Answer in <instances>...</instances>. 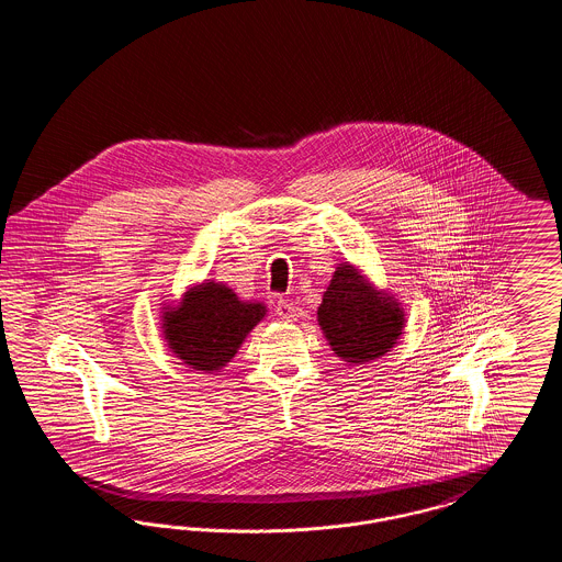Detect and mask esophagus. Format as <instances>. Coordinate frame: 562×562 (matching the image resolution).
Segmentation results:
<instances>
[{
    "mask_svg": "<svg viewBox=\"0 0 562 562\" xmlns=\"http://www.w3.org/2000/svg\"><path fill=\"white\" fill-rule=\"evenodd\" d=\"M276 314L278 318L284 322H294L299 316V310L294 307L293 301H286V299H280L278 305H276Z\"/></svg>",
    "mask_w": 562,
    "mask_h": 562,
    "instance_id": "1",
    "label": "esophagus"
}]
</instances>
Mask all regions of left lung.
I'll return each mask as SVG.
<instances>
[{"label":"left lung","instance_id":"8db88e82","mask_svg":"<svg viewBox=\"0 0 562 562\" xmlns=\"http://www.w3.org/2000/svg\"><path fill=\"white\" fill-rule=\"evenodd\" d=\"M318 322L341 360L367 364L398 344L404 310L394 294L376 291L351 263H341L322 296Z\"/></svg>","mask_w":562,"mask_h":562}]
</instances>
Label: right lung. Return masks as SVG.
<instances>
[{"mask_svg":"<svg viewBox=\"0 0 562 562\" xmlns=\"http://www.w3.org/2000/svg\"><path fill=\"white\" fill-rule=\"evenodd\" d=\"M266 305L241 301L229 286L206 280L164 307L161 333L170 351L200 373L221 371L246 335L266 318Z\"/></svg>","mask_w":562,"mask_h":562,"instance_id":"add662e5","label":"right lung"}]
</instances>
